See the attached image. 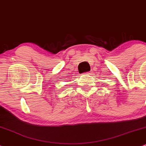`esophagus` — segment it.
Masks as SVG:
<instances>
[{"mask_svg":"<svg viewBox=\"0 0 146 146\" xmlns=\"http://www.w3.org/2000/svg\"><path fill=\"white\" fill-rule=\"evenodd\" d=\"M90 74L88 73V72H86V73H84L83 74L84 76H89V75H90Z\"/></svg>","mask_w":146,"mask_h":146,"instance_id":"1","label":"esophagus"}]
</instances>
